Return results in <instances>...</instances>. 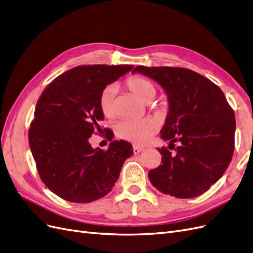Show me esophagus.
I'll list each match as a JSON object with an SVG mask.
<instances>
[{
	"mask_svg": "<svg viewBox=\"0 0 253 253\" xmlns=\"http://www.w3.org/2000/svg\"><path fill=\"white\" fill-rule=\"evenodd\" d=\"M142 151H143V148H141V147H134L133 148L134 154H139V153H141Z\"/></svg>",
	"mask_w": 253,
	"mask_h": 253,
	"instance_id": "34e87169",
	"label": "esophagus"
}]
</instances>
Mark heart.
<instances>
[{
	"label": "heart",
	"instance_id": "obj_1",
	"mask_svg": "<svg viewBox=\"0 0 253 253\" xmlns=\"http://www.w3.org/2000/svg\"><path fill=\"white\" fill-rule=\"evenodd\" d=\"M126 85L132 93L139 98L142 102L150 103L156 95L155 85L150 80L142 77H132L126 81ZM117 94V86L115 84L106 86L100 96L99 106L105 117L114 115V98ZM157 129L156 122L151 119H125L117 126V134L135 144H142L147 141L152 134Z\"/></svg>",
	"mask_w": 253,
	"mask_h": 253
}]
</instances>
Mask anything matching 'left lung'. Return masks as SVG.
Wrapping results in <instances>:
<instances>
[{
  "instance_id": "8db88e82",
  "label": "left lung",
  "mask_w": 253,
  "mask_h": 253,
  "mask_svg": "<svg viewBox=\"0 0 253 253\" xmlns=\"http://www.w3.org/2000/svg\"><path fill=\"white\" fill-rule=\"evenodd\" d=\"M137 73L165 89L169 110L160 137L169 142L168 148L175 150L158 149L162 165L149 172L150 181L160 192L177 198L202 195L224 175L231 162L233 110L216 84L193 71L140 65L132 72Z\"/></svg>"
}]
</instances>
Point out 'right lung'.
I'll return each instance as SVG.
<instances>
[{"label": "right lung", "mask_w": 253, "mask_h": 253, "mask_svg": "<svg viewBox=\"0 0 253 253\" xmlns=\"http://www.w3.org/2000/svg\"><path fill=\"white\" fill-rule=\"evenodd\" d=\"M133 65L77 66L44 89L29 128V145L42 181L72 203H90L108 194L119 178L131 143L115 140L106 151L94 149L90 136L104 119L99 100L108 84Z\"/></svg>", "instance_id": "obj_1"}]
</instances>
